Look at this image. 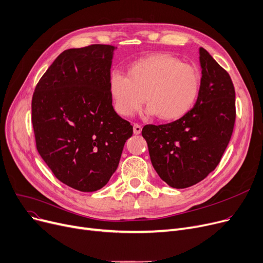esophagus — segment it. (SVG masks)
Instances as JSON below:
<instances>
[{"label":"esophagus","mask_w":263,"mask_h":263,"mask_svg":"<svg viewBox=\"0 0 263 263\" xmlns=\"http://www.w3.org/2000/svg\"><path fill=\"white\" fill-rule=\"evenodd\" d=\"M142 130V127L140 126L139 124H134V134L135 135H139Z\"/></svg>","instance_id":"esophagus-1"}]
</instances>
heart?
Wrapping results in <instances>:
<instances>
[{
  "label": "heart",
  "instance_id": "obj_1",
  "mask_svg": "<svg viewBox=\"0 0 263 263\" xmlns=\"http://www.w3.org/2000/svg\"><path fill=\"white\" fill-rule=\"evenodd\" d=\"M109 94L117 114L128 118L145 103L147 115L176 121L194 108L201 89L200 74L192 65L166 53H155L132 63L127 77L110 73Z\"/></svg>",
  "mask_w": 263,
  "mask_h": 263
}]
</instances>
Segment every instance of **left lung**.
Masks as SVG:
<instances>
[{
  "mask_svg": "<svg viewBox=\"0 0 263 263\" xmlns=\"http://www.w3.org/2000/svg\"><path fill=\"white\" fill-rule=\"evenodd\" d=\"M201 89L194 108L183 118L148 124L142 136L157 174L173 189L205 179L226 151L235 122V91L229 73L200 48Z\"/></svg>",
  "mask_w": 263,
  "mask_h": 263,
  "instance_id": "1",
  "label": "left lung"
}]
</instances>
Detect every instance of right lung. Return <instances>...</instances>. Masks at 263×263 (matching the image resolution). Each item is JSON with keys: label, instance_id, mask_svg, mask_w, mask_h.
<instances>
[{"label": "right lung", "instance_id": "right-lung-1", "mask_svg": "<svg viewBox=\"0 0 263 263\" xmlns=\"http://www.w3.org/2000/svg\"><path fill=\"white\" fill-rule=\"evenodd\" d=\"M114 50L101 44L65 50L32 97L37 151L59 181L84 193L108 183L133 135L109 94Z\"/></svg>", "mask_w": 263, "mask_h": 263}]
</instances>
